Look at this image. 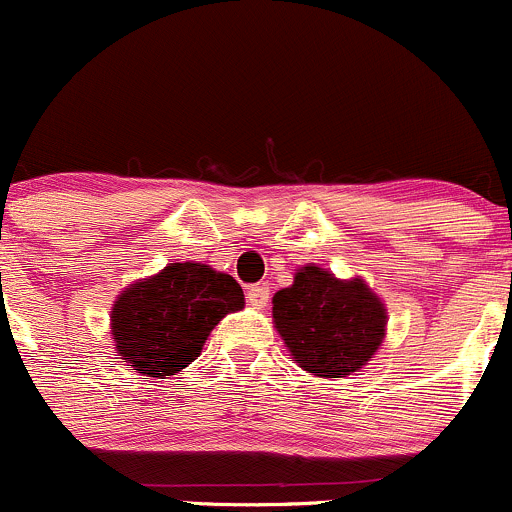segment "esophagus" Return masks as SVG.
Instances as JSON below:
<instances>
[{
  "label": "esophagus",
  "mask_w": 512,
  "mask_h": 512,
  "mask_svg": "<svg viewBox=\"0 0 512 512\" xmlns=\"http://www.w3.org/2000/svg\"><path fill=\"white\" fill-rule=\"evenodd\" d=\"M267 299H270V287L267 285L247 287V302H250L255 309H265Z\"/></svg>",
  "instance_id": "34e87169"
}]
</instances>
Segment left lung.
Masks as SVG:
<instances>
[{
	"instance_id": "1",
	"label": "left lung",
	"mask_w": 512,
	"mask_h": 512,
	"mask_svg": "<svg viewBox=\"0 0 512 512\" xmlns=\"http://www.w3.org/2000/svg\"><path fill=\"white\" fill-rule=\"evenodd\" d=\"M272 319L294 364L319 379H342L374 359L389 317L361 277L339 280L324 267L304 265L272 297Z\"/></svg>"
}]
</instances>
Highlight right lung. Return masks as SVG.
<instances>
[{"label":"right lung","instance_id":"add662e5","mask_svg":"<svg viewBox=\"0 0 512 512\" xmlns=\"http://www.w3.org/2000/svg\"><path fill=\"white\" fill-rule=\"evenodd\" d=\"M242 307L245 294L230 275L203 262H170L116 297L113 349L138 374L168 379L203 352L225 314Z\"/></svg>","mask_w":512,"mask_h":512}]
</instances>
